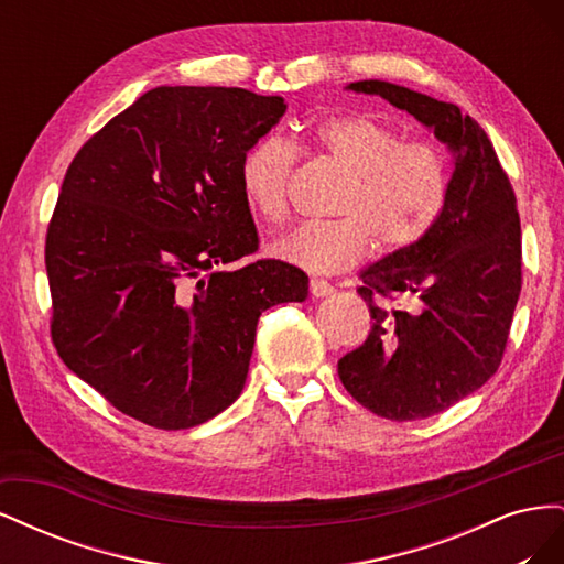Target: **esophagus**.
<instances>
[{
    "label": "esophagus",
    "instance_id": "34e87169",
    "mask_svg": "<svg viewBox=\"0 0 564 564\" xmlns=\"http://www.w3.org/2000/svg\"><path fill=\"white\" fill-rule=\"evenodd\" d=\"M334 292V286L324 280H311V294L313 299H324Z\"/></svg>",
    "mask_w": 564,
    "mask_h": 564
}]
</instances>
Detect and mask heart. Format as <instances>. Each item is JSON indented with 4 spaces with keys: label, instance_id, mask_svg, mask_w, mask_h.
<instances>
[{
    "label": "heart",
    "instance_id": "b5f03b06",
    "mask_svg": "<svg viewBox=\"0 0 564 564\" xmlns=\"http://www.w3.org/2000/svg\"><path fill=\"white\" fill-rule=\"evenodd\" d=\"M344 169L334 204L338 220L301 224L272 247L278 259L313 275H334L362 263L377 245L398 256L421 245L447 199V166L425 141H402L400 131L373 115H336L305 131L292 145L280 135L253 141L240 160V191L247 209L265 224L289 214L299 152Z\"/></svg>",
    "mask_w": 564,
    "mask_h": 564
}]
</instances>
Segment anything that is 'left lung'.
<instances>
[{
    "label": "left lung",
    "mask_w": 564,
    "mask_h": 564,
    "mask_svg": "<svg viewBox=\"0 0 564 564\" xmlns=\"http://www.w3.org/2000/svg\"><path fill=\"white\" fill-rule=\"evenodd\" d=\"M433 129L454 155L447 199L421 245L362 272L371 315L338 377L369 412L416 421L445 412L499 369L522 289L513 185L485 129L458 106L381 79L352 82Z\"/></svg>",
    "instance_id": "obj_1"
}]
</instances>
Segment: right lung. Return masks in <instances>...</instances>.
<instances>
[{"label":"right lung","instance_id":"obj_1","mask_svg":"<svg viewBox=\"0 0 564 564\" xmlns=\"http://www.w3.org/2000/svg\"><path fill=\"white\" fill-rule=\"evenodd\" d=\"M282 96L158 87L67 166L46 230L51 338L67 369L152 429H193L245 388L263 311L308 275L259 249L240 191L245 150Z\"/></svg>","mask_w":564,"mask_h":564}]
</instances>
